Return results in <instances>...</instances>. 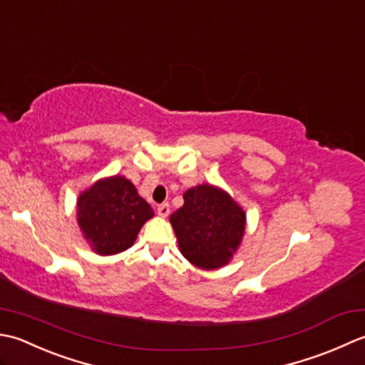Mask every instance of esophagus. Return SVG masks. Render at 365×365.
Segmentation results:
<instances>
[{
    "label": "esophagus",
    "instance_id": "esophagus-1",
    "mask_svg": "<svg viewBox=\"0 0 365 365\" xmlns=\"http://www.w3.org/2000/svg\"><path fill=\"white\" fill-rule=\"evenodd\" d=\"M158 214L160 215V217H167V215L170 214V205L168 203H163L158 207Z\"/></svg>",
    "mask_w": 365,
    "mask_h": 365
}]
</instances>
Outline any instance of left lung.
Returning <instances> with one entry per match:
<instances>
[{
	"label": "left lung",
	"instance_id": "8db88e82",
	"mask_svg": "<svg viewBox=\"0 0 365 365\" xmlns=\"http://www.w3.org/2000/svg\"><path fill=\"white\" fill-rule=\"evenodd\" d=\"M245 211L224 189L200 184L184 192V205L170 215L182 257L200 269L227 266L245 233Z\"/></svg>",
	"mask_w": 365,
	"mask_h": 365
}]
</instances>
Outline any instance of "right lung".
<instances>
[{"mask_svg": "<svg viewBox=\"0 0 365 365\" xmlns=\"http://www.w3.org/2000/svg\"><path fill=\"white\" fill-rule=\"evenodd\" d=\"M154 211L128 178H101L77 198V224L98 255H116L135 242Z\"/></svg>", "mask_w": 365, "mask_h": 365, "instance_id": "add662e5", "label": "right lung"}]
</instances>
